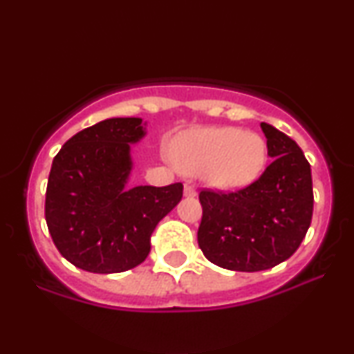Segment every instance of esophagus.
<instances>
[{"mask_svg":"<svg viewBox=\"0 0 354 354\" xmlns=\"http://www.w3.org/2000/svg\"><path fill=\"white\" fill-rule=\"evenodd\" d=\"M185 196L186 198H194L196 196V188L193 185H185Z\"/></svg>","mask_w":354,"mask_h":354,"instance_id":"esophagus-1","label":"esophagus"}]
</instances>
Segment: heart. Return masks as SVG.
Returning a JSON list of instances; mask_svg holds the SVG:
<instances>
[{"label":"heart","mask_w":354,"mask_h":354,"mask_svg":"<svg viewBox=\"0 0 354 354\" xmlns=\"http://www.w3.org/2000/svg\"><path fill=\"white\" fill-rule=\"evenodd\" d=\"M173 161L188 174L205 173L211 185L239 189L258 180L268 161V145L254 131L214 126L186 133L174 141Z\"/></svg>","instance_id":"1"}]
</instances>
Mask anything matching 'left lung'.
Masks as SVG:
<instances>
[{
  "label": "left lung",
  "mask_w": 354,
  "mask_h": 354,
  "mask_svg": "<svg viewBox=\"0 0 354 354\" xmlns=\"http://www.w3.org/2000/svg\"><path fill=\"white\" fill-rule=\"evenodd\" d=\"M274 158L258 180L231 193L203 189L198 245L213 265L231 271H263L286 261L311 225V168L298 145L261 123Z\"/></svg>",
  "instance_id": "obj_1"
}]
</instances>
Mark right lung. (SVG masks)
<instances>
[{"instance_id": "1", "label": "right lung", "mask_w": 354, "mask_h": 354, "mask_svg": "<svg viewBox=\"0 0 354 354\" xmlns=\"http://www.w3.org/2000/svg\"><path fill=\"white\" fill-rule=\"evenodd\" d=\"M141 118H109L64 143L48 178L44 218L53 243L89 273H121L145 261L158 223L178 205L183 185L126 188L129 145L145 136Z\"/></svg>"}]
</instances>
